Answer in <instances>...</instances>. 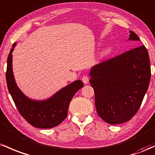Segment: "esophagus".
Returning a JSON list of instances; mask_svg holds the SVG:
<instances>
[{
    "instance_id": "1",
    "label": "esophagus",
    "mask_w": 155,
    "mask_h": 155,
    "mask_svg": "<svg viewBox=\"0 0 155 155\" xmlns=\"http://www.w3.org/2000/svg\"><path fill=\"white\" fill-rule=\"evenodd\" d=\"M82 81L85 83V84H87V83H88V81H89V78H88V76L83 75L82 78Z\"/></svg>"
}]
</instances>
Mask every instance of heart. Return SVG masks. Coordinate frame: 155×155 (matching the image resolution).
I'll return each instance as SVG.
<instances>
[{
  "label": "heart",
  "instance_id": "b5f03b06",
  "mask_svg": "<svg viewBox=\"0 0 155 155\" xmlns=\"http://www.w3.org/2000/svg\"><path fill=\"white\" fill-rule=\"evenodd\" d=\"M109 51H110V50H109V49H107V50H106L104 52V55H106V54H107V53H109Z\"/></svg>",
  "mask_w": 155,
  "mask_h": 155
}]
</instances>
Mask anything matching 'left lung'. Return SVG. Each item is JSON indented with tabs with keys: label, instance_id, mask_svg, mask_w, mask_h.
I'll return each mask as SVG.
<instances>
[{
	"label": "left lung",
	"instance_id": "8db88e82",
	"mask_svg": "<svg viewBox=\"0 0 155 155\" xmlns=\"http://www.w3.org/2000/svg\"><path fill=\"white\" fill-rule=\"evenodd\" d=\"M130 40H139L130 31ZM95 106L110 124L130 121L138 112L151 79L149 53L144 45L97 64L90 72Z\"/></svg>",
	"mask_w": 155,
	"mask_h": 155
}]
</instances>
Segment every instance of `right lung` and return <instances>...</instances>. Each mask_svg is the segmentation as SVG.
I'll return each mask as SVG.
<instances>
[{"label": "right lung", "mask_w": 155, "mask_h": 155, "mask_svg": "<svg viewBox=\"0 0 155 155\" xmlns=\"http://www.w3.org/2000/svg\"><path fill=\"white\" fill-rule=\"evenodd\" d=\"M13 44L7 59L6 79L8 91L17 110L29 124L37 128L48 129L60 124L67 118L70 101L80 88L83 86L81 81H76L64 87L49 100L34 101L26 97L17 86L12 72Z\"/></svg>", "instance_id": "right-lung-1"}]
</instances>
